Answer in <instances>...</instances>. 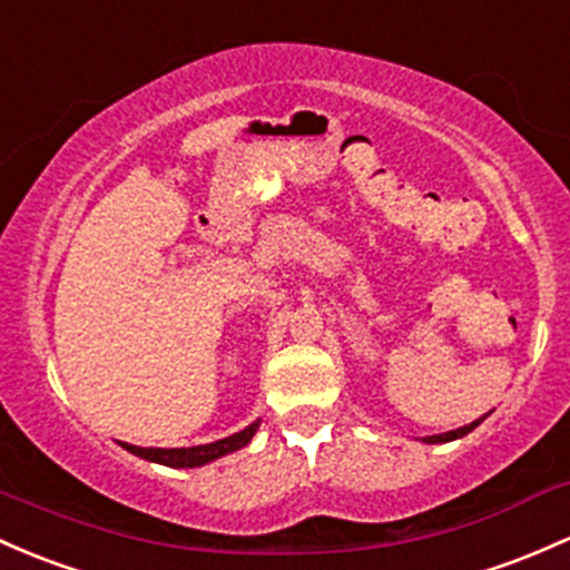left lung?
I'll return each mask as SVG.
<instances>
[{"mask_svg":"<svg viewBox=\"0 0 570 570\" xmlns=\"http://www.w3.org/2000/svg\"><path fill=\"white\" fill-rule=\"evenodd\" d=\"M481 421H473V424L462 426V430H454V432H445V434H432V438H424L426 443H449V440H456V438H464L468 432H473L475 426H479Z\"/></svg>","mask_w":570,"mask_h":570,"instance_id":"1","label":"left lung"}]
</instances>
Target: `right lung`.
Returning <instances> with one entry per match:
<instances>
[{"instance_id":"1","label":"right lung","mask_w":570,"mask_h":570,"mask_svg":"<svg viewBox=\"0 0 570 570\" xmlns=\"http://www.w3.org/2000/svg\"><path fill=\"white\" fill-rule=\"evenodd\" d=\"M255 430H258V424H249L247 430L230 434V438L217 440V443L193 445V449H138V445H127V443H121V445H125L130 454L149 459V462L168 464V468H198V464H206V462H212V459L225 456V454H230V451L247 445L249 440H253Z\"/></svg>"}]
</instances>
